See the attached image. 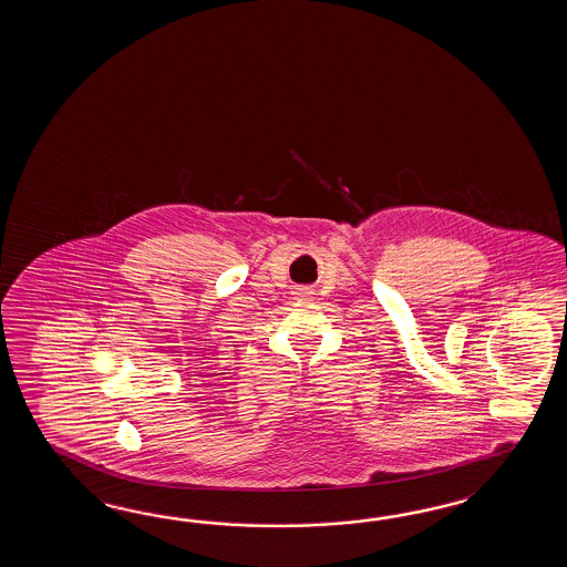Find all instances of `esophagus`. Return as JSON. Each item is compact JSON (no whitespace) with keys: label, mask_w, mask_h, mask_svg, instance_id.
Returning a JSON list of instances; mask_svg holds the SVG:
<instances>
[{"label":"esophagus","mask_w":567,"mask_h":567,"mask_svg":"<svg viewBox=\"0 0 567 567\" xmlns=\"http://www.w3.org/2000/svg\"><path fill=\"white\" fill-rule=\"evenodd\" d=\"M298 293H300V296H308V293H310V291H308V289H300V291H298Z\"/></svg>","instance_id":"esophagus-1"}]
</instances>
